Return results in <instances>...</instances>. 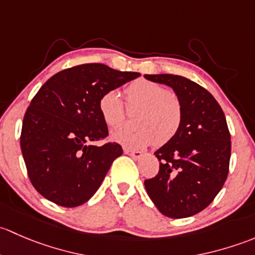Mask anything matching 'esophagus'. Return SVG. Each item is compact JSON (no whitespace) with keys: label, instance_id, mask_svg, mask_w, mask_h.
I'll list each match as a JSON object with an SVG mask.
<instances>
[{"label":"esophagus","instance_id":"obj_1","mask_svg":"<svg viewBox=\"0 0 255 255\" xmlns=\"http://www.w3.org/2000/svg\"><path fill=\"white\" fill-rule=\"evenodd\" d=\"M124 153L128 154L132 158H141L142 157V152L141 151H135V149H130V148H124Z\"/></svg>","mask_w":255,"mask_h":255}]
</instances>
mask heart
Wrapping results in <instances>:
<instances>
[{
    "label": "heart",
    "mask_w": 255,
    "mask_h": 255,
    "mask_svg": "<svg viewBox=\"0 0 255 255\" xmlns=\"http://www.w3.org/2000/svg\"><path fill=\"white\" fill-rule=\"evenodd\" d=\"M127 103L130 109H141L136 125L138 128L115 131L112 138L130 148H143L153 143L164 145L179 131L183 122V107L177 96L159 83L137 80L125 89ZM98 110L109 128L122 127L125 120V108L120 94L108 91L101 97Z\"/></svg>",
    "instance_id": "1"
}]
</instances>
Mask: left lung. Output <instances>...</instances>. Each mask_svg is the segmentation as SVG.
I'll list each match as a JSON object with an SVG mask.
<instances>
[{"mask_svg": "<svg viewBox=\"0 0 255 255\" xmlns=\"http://www.w3.org/2000/svg\"><path fill=\"white\" fill-rule=\"evenodd\" d=\"M173 88L183 107L177 135L154 152L159 170L145 180L147 194L164 216L184 219L203 211L224 186L231 135L221 107L210 92L177 75H145Z\"/></svg>", "mask_w": 255, "mask_h": 255, "instance_id": "8db88e82", "label": "left lung"}]
</instances>
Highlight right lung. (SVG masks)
<instances>
[{
  "label": "right lung",
  "mask_w": 255,
  "mask_h": 255,
  "mask_svg": "<svg viewBox=\"0 0 255 255\" xmlns=\"http://www.w3.org/2000/svg\"><path fill=\"white\" fill-rule=\"evenodd\" d=\"M140 76L103 64H83L49 78L24 114L20 149L28 175L39 194L56 205L76 207L94 195L119 143L88 145L108 136L98 102L106 92Z\"/></svg>",
  "instance_id": "add662e5"
}]
</instances>
